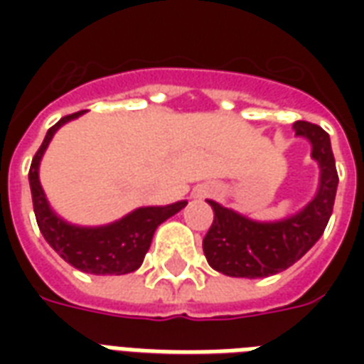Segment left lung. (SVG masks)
<instances>
[{
    "label": "left lung",
    "mask_w": 364,
    "mask_h": 364,
    "mask_svg": "<svg viewBox=\"0 0 364 364\" xmlns=\"http://www.w3.org/2000/svg\"><path fill=\"white\" fill-rule=\"evenodd\" d=\"M296 136L312 146V159L320 167V183L314 198L298 213L281 220L259 222L232 208L208 200L214 222L203 240L208 265L228 277L261 279L294 265L323 234L336 203V159L329 134L312 122L292 124Z\"/></svg>",
    "instance_id": "1"
}]
</instances>
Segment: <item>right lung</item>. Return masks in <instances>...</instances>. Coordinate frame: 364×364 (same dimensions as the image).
I'll use <instances>...</instances> for the list:
<instances>
[{
    "label": "right lung",
    "instance_id": "right-lung-1",
    "mask_svg": "<svg viewBox=\"0 0 364 364\" xmlns=\"http://www.w3.org/2000/svg\"><path fill=\"white\" fill-rule=\"evenodd\" d=\"M85 111L68 114L60 119L46 132L43 146L33 158L28 169V183L33 195L36 224L60 257L70 265L91 274H127L142 265L144 255L148 253L154 232L161 222L171 218L181 208L187 206V200H177L166 206H140L120 220H114L105 226H77L70 224L52 210L48 198L44 195L43 185L38 179V167L44 151L50 144L52 136L58 132L70 120L82 117Z\"/></svg>",
    "mask_w": 364,
    "mask_h": 364
}]
</instances>
